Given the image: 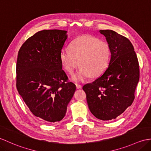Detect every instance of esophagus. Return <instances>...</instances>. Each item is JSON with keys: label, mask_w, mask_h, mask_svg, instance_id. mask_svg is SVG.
<instances>
[{"label": "esophagus", "mask_w": 151, "mask_h": 151, "mask_svg": "<svg viewBox=\"0 0 151 151\" xmlns=\"http://www.w3.org/2000/svg\"><path fill=\"white\" fill-rule=\"evenodd\" d=\"M76 87L77 89H81L82 86L81 85H80V84H76Z\"/></svg>", "instance_id": "esophagus-1"}]
</instances>
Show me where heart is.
Returning <instances> with one entry per match:
<instances>
[{
  "label": "heart",
  "instance_id": "1",
  "mask_svg": "<svg viewBox=\"0 0 151 151\" xmlns=\"http://www.w3.org/2000/svg\"><path fill=\"white\" fill-rule=\"evenodd\" d=\"M110 54L109 46L106 41L83 35L72 42L70 50H62L60 59L62 68L70 74L80 65V70L73 77L74 81L78 82L91 75L95 77L101 75L109 65Z\"/></svg>",
  "mask_w": 151,
  "mask_h": 151
}]
</instances>
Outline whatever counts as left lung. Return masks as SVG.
Segmentation results:
<instances>
[{"label":"left lung","instance_id":"8db88e82","mask_svg":"<svg viewBox=\"0 0 151 151\" xmlns=\"http://www.w3.org/2000/svg\"><path fill=\"white\" fill-rule=\"evenodd\" d=\"M109 46L111 59L106 71L93 83L83 86L89 109L101 120L115 119L134 99L139 82L137 57L129 39L114 31L100 30Z\"/></svg>","mask_w":151,"mask_h":151}]
</instances>
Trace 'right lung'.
Instances as JSON below:
<instances>
[{
	"label": "right lung",
	"mask_w": 151,
	"mask_h": 151,
	"mask_svg": "<svg viewBox=\"0 0 151 151\" xmlns=\"http://www.w3.org/2000/svg\"><path fill=\"white\" fill-rule=\"evenodd\" d=\"M68 31L42 30L24 42L17 62V88L35 116L48 123L65 116L76 86L68 82L60 55Z\"/></svg>",
	"instance_id": "obj_1"
}]
</instances>
